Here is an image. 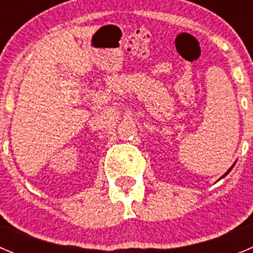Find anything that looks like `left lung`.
<instances>
[{
    "mask_svg": "<svg viewBox=\"0 0 253 253\" xmlns=\"http://www.w3.org/2000/svg\"><path fill=\"white\" fill-rule=\"evenodd\" d=\"M233 166H234V165H233ZM233 166H232V167H231V169H228V171H227V172H225L224 175H223V176H222V178H223V177H225V176H227V175H228V173H229V172H231V169H233Z\"/></svg>",
    "mask_w": 253,
    "mask_h": 253,
    "instance_id": "8db88e82",
    "label": "left lung"
}]
</instances>
